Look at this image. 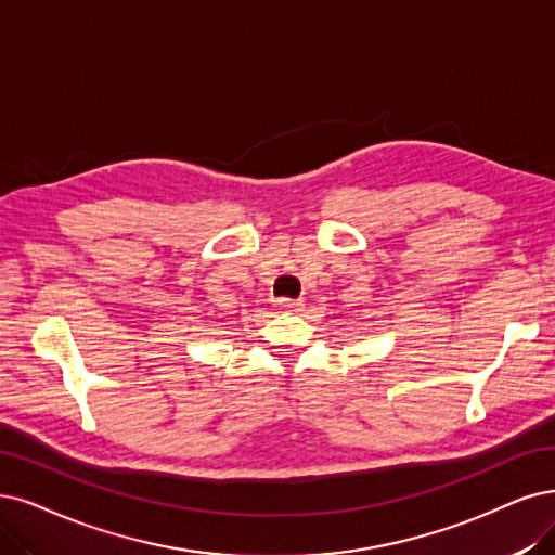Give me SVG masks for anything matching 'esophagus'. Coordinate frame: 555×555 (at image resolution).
Returning <instances> with one entry per match:
<instances>
[{"mask_svg":"<svg viewBox=\"0 0 555 555\" xmlns=\"http://www.w3.org/2000/svg\"><path fill=\"white\" fill-rule=\"evenodd\" d=\"M276 306L281 311H291V313H299L304 309V304L299 299H276Z\"/></svg>","mask_w":555,"mask_h":555,"instance_id":"esophagus-1","label":"esophagus"}]
</instances>
